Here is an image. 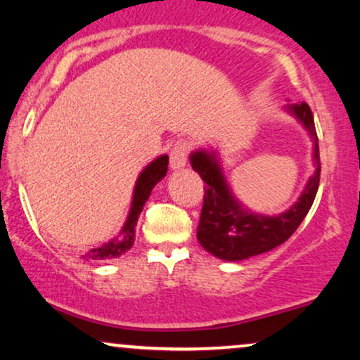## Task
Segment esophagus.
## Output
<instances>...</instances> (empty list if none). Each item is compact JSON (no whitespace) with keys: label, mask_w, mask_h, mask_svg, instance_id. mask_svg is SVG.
<instances>
[{"label":"esophagus","mask_w":360,"mask_h":360,"mask_svg":"<svg viewBox=\"0 0 360 360\" xmlns=\"http://www.w3.org/2000/svg\"><path fill=\"white\" fill-rule=\"evenodd\" d=\"M188 151H189V143L184 140H179L172 148L171 156H169V166L172 171L183 169L188 162Z\"/></svg>","instance_id":"34e87169"}]
</instances>
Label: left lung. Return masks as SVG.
<instances>
[{
    "label": "left lung",
    "instance_id": "1",
    "mask_svg": "<svg viewBox=\"0 0 360 360\" xmlns=\"http://www.w3.org/2000/svg\"><path fill=\"white\" fill-rule=\"evenodd\" d=\"M286 113L303 124L313 141L314 172L296 202L285 212L266 215L245 207L225 179L219 151L199 148L189 155L191 166L205 183L204 205L198 227V240L210 255L225 262H240L270 252L293 236L314 202L319 186L321 161L311 108L303 103H286Z\"/></svg>",
    "mask_w": 360,
    "mask_h": 360
}]
</instances>
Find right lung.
<instances>
[{
    "mask_svg": "<svg viewBox=\"0 0 360 360\" xmlns=\"http://www.w3.org/2000/svg\"><path fill=\"white\" fill-rule=\"evenodd\" d=\"M167 162H169V156L161 155L158 156L156 160H153L150 165L140 172V176H138L135 183V189H133L130 210H128L127 220H124L118 236L110 238V240L105 242L103 245L92 248L89 253H85L84 258H87V260H113V258L122 257L123 253L130 250L133 243H135L138 217H140L146 200L150 199L151 191L155 189V186L166 176Z\"/></svg>",
    "mask_w": 360,
    "mask_h": 360,
    "instance_id": "1",
    "label": "right lung"
}]
</instances>
